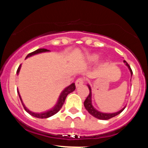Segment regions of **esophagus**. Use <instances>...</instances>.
<instances>
[{"instance_id":"esophagus-1","label":"esophagus","mask_w":148,"mask_h":148,"mask_svg":"<svg viewBox=\"0 0 148 148\" xmlns=\"http://www.w3.org/2000/svg\"><path fill=\"white\" fill-rule=\"evenodd\" d=\"M84 83V79L83 78H79L75 81V86H76V87H79L83 85Z\"/></svg>"}]
</instances>
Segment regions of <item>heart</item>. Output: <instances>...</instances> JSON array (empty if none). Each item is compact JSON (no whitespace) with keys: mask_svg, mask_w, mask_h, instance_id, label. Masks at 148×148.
Wrapping results in <instances>:
<instances>
[{"mask_svg":"<svg viewBox=\"0 0 148 148\" xmlns=\"http://www.w3.org/2000/svg\"><path fill=\"white\" fill-rule=\"evenodd\" d=\"M98 58H99V56H98L97 55H95V54L89 55V56L87 57V62L89 63H92L96 61V60L98 59Z\"/></svg>","mask_w":148,"mask_h":148,"instance_id":"obj_1","label":"heart"}]
</instances>
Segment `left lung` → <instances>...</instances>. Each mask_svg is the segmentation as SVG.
Segmentation results:
<instances>
[{"mask_svg": "<svg viewBox=\"0 0 148 148\" xmlns=\"http://www.w3.org/2000/svg\"><path fill=\"white\" fill-rule=\"evenodd\" d=\"M124 62L125 63V64H126L127 66V67L129 68V70H130V73H131V76H132V75H133V71H132L130 65L128 64L126 62V61H124ZM88 87H89V90H90V93H89L88 96H87V99H86L85 101H84V107H85L86 110L88 111V113H90V114L92 115V116H94L95 118L99 119H101V120H108L111 118H113V117H114V116H117V115L121 113V112L124 110L125 108H123L122 110H121L119 111V112H116V113H101V112H99V111L96 110H95L92 105V101H91L92 92H91V88H90V85H88Z\"/></svg>", "mask_w": 148, "mask_h": 148, "instance_id": "left-lung-1", "label": "left lung"}]
</instances>
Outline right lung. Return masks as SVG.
<instances>
[{
    "instance_id": "1",
    "label": "right lung",
    "mask_w": 148,
    "mask_h": 148,
    "mask_svg": "<svg viewBox=\"0 0 148 148\" xmlns=\"http://www.w3.org/2000/svg\"><path fill=\"white\" fill-rule=\"evenodd\" d=\"M48 51L49 50L47 49H37V50L34 51V52H32V53H29V54L27 55V58L33 56V55L38 54V53H44V52H48ZM21 66V65H20V66H18V70H17V74H18V73H19V71H20ZM75 90V85L74 83H73L72 84H70V86H68L67 87H66V88H65L64 90L62 91V92H61V95H60V96H59V99H58V102H57V104H56V105L55 106L54 108H53L52 110H50L47 111V112H45V113H33V112H32V111L29 110L26 108L25 105L23 104V101H22L21 98L20 94H19V92H18V90H17V91H18V95H19V97H20V99H21V103H22V104H23V108H24V110L27 111L29 114H30L31 116H34V117H36V118L46 119V118H49V117H50V116H53V115H55L56 113H58V111L61 110V108H62L63 104H64V103L65 99H66V96H67L68 94H70V92H73V91H74Z\"/></svg>"
}]
</instances>
